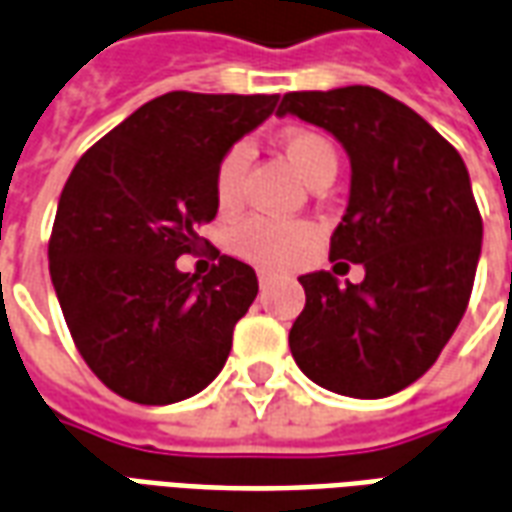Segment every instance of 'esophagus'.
Masks as SVG:
<instances>
[{
	"mask_svg": "<svg viewBox=\"0 0 512 512\" xmlns=\"http://www.w3.org/2000/svg\"><path fill=\"white\" fill-rule=\"evenodd\" d=\"M257 282H260V290H268L274 285V274H268V271H257Z\"/></svg>",
	"mask_w": 512,
	"mask_h": 512,
	"instance_id": "34e87169",
	"label": "esophagus"
}]
</instances>
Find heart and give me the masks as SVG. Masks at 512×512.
Wrapping results in <instances>:
<instances>
[{
	"mask_svg": "<svg viewBox=\"0 0 512 512\" xmlns=\"http://www.w3.org/2000/svg\"><path fill=\"white\" fill-rule=\"evenodd\" d=\"M282 153L288 158L293 169L310 186L326 178H334L337 172V150L326 136L307 131V128H293L282 136ZM249 164V153L244 145L230 147L216 164L213 175V191L219 208H235L244 191V172ZM312 244V227L304 222H282L271 216H249L241 224H235L230 233V246L238 257L263 268H288L299 260L307 246Z\"/></svg>",
	"mask_w": 512,
	"mask_h": 512,
	"instance_id": "heart-1",
	"label": "heart"
}]
</instances>
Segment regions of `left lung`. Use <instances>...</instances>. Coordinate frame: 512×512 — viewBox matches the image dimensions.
Segmentation results:
<instances>
[{
  "label": "left lung",
  "instance_id": "obj_1",
  "mask_svg": "<svg viewBox=\"0 0 512 512\" xmlns=\"http://www.w3.org/2000/svg\"><path fill=\"white\" fill-rule=\"evenodd\" d=\"M277 115L334 134L351 156V200L329 260L362 263L340 288L304 274L307 304L290 329L301 373L337 395H395L458 329L483 246V219L458 150L428 120L367 84L288 93Z\"/></svg>",
  "mask_w": 512,
  "mask_h": 512
}]
</instances>
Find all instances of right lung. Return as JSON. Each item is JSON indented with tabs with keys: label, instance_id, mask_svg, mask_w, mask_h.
<instances>
[{
	"label": "right lung",
	"instance_id": "right-lung-1",
	"mask_svg": "<svg viewBox=\"0 0 512 512\" xmlns=\"http://www.w3.org/2000/svg\"><path fill=\"white\" fill-rule=\"evenodd\" d=\"M279 95H161L101 136L65 183L49 271L79 354L115 395L167 406L219 376L233 329L257 296L252 266L219 255L205 277L194 255L219 202L222 156L277 109Z\"/></svg>",
	"mask_w": 512,
	"mask_h": 512
}]
</instances>
